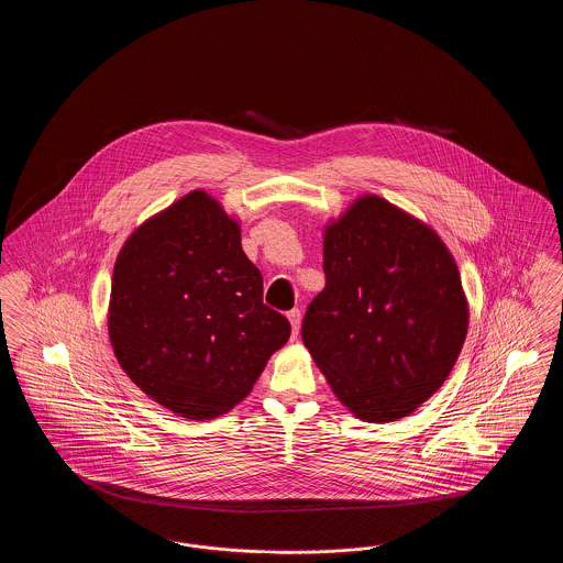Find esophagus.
<instances>
[{"label":"esophagus","mask_w":563,"mask_h":563,"mask_svg":"<svg viewBox=\"0 0 563 563\" xmlns=\"http://www.w3.org/2000/svg\"><path fill=\"white\" fill-rule=\"evenodd\" d=\"M287 319L291 322V331H294V335L291 338H297V333H299V327H301V312L294 308L289 314H287Z\"/></svg>","instance_id":"obj_1"}]
</instances>
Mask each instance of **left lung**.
Listing matches in <instances>:
<instances>
[{"instance_id":"8db88e82","label":"left lung","mask_w":563,"mask_h":563,"mask_svg":"<svg viewBox=\"0 0 563 563\" xmlns=\"http://www.w3.org/2000/svg\"><path fill=\"white\" fill-rule=\"evenodd\" d=\"M322 269L301 340L333 395L374 424L413 413L452 374L466 340L454 255L429 223L365 194L324 225Z\"/></svg>"}]
</instances>
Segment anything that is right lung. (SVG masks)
<instances>
[{"label":"right lung","instance_id":"add662e5","mask_svg":"<svg viewBox=\"0 0 563 563\" xmlns=\"http://www.w3.org/2000/svg\"><path fill=\"white\" fill-rule=\"evenodd\" d=\"M262 295V272L242 251L239 219L194 189L122 244L109 342L152 401L188 420H211L244 401L291 335L289 321Z\"/></svg>","mask_w":563,"mask_h":563}]
</instances>
